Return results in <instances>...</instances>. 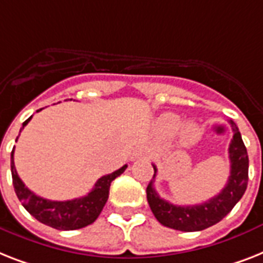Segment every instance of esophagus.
I'll list each match as a JSON object with an SVG mask.
<instances>
[{"instance_id": "esophagus-1", "label": "esophagus", "mask_w": 263, "mask_h": 263, "mask_svg": "<svg viewBox=\"0 0 263 263\" xmlns=\"http://www.w3.org/2000/svg\"><path fill=\"white\" fill-rule=\"evenodd\" d=\"M147 157V150L146 148H138V150L134 151V154L131 155V161H138V159H142V158Z\"/></svg>"}]
</instances>
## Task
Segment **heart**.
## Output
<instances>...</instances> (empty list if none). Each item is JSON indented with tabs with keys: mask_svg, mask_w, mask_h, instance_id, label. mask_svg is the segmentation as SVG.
<instances>
[{
	"mask_svg": "<svg viewBox=\"0 0 263 263\" xmlns=\"http://www.w3.org/2000/svg\"><path fill=\"white\" fill-rule=\"evenodd\" d=\"M161 127L163 131L168 132V134H173V132H176L178 128L181 127V119L177 115H172V113H168V115H165V116L161 119ZM198 135V127L193 123L191 124H186L183 127L182 129V140L185 143H191L193 142L194 139L197 138Z\"/></svg>",
	"mask_w": 263,
	"mask_h": 263,
	"instance_id": "1",
	"label": "heart"
}]
</instances>
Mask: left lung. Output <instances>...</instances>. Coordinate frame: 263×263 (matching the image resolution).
Instances as JSON below:
<instances>
[{
  "instance_id": "1",
  "label": "left lung",
  "mask_w": 263,
  "mask_h": 263,
  "mask_svg": "<svg viewBox=\"0 0 263 263\" xmlns=\"http://www.w3.org/2000/svg\"><path fill=\"white\" fill-rule=\"evenodd\" d=\"M230 124L234 131L228 148L231 170L227 183L220 193L198 205H174L159 197L154 189V181L148 183L146 191L147 201L154 216L162 226L185 232L201 231L219 223L242 198L249 182V157L238 127L232 120H230ZM153 178H155L158 170L155 165H153Z\"/></svg>"
}]
</instances>
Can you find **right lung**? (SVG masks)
<instances>
[{"label": "right lung", "instance_id": "1", "mask_svg": "<svg viewBox=\"0 0 263 263\" xmlns=\"http://www.w3.org/2000/svg\"><path fill=\"white\" fill-rule=\"evenodd\" d=\"M39 110H36V112H39ZM31 119L32 116L23 123V128L29 123ZM13 153L14 148L10 154V170H12L14 192H16L18 200L23 202L24 208L35 217L36 220L52 228H57V230H63V231L80 230V228L95 223L104 205L106 204V200L109 197L110 183L116 177L123 174L127 168V165H124L116 172L101 177L96 182L91 192H89L83 197L67 200V201H51V200L43 198L40 196H36L20 180L16 167H14Z\"/></svg>", "mask_w": 263, "mask_h": 263}]
</instances>
